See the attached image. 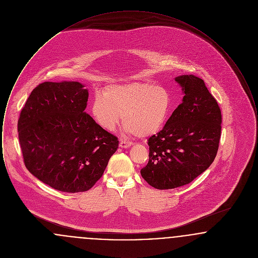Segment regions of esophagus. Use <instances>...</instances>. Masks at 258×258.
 <instances>
[{"instance_id":"1","label":"esophagus","mask_w":258,"mask_h":258,"mask_svg":"<svg viewBox=\"0 0 258 258\" xmlns=\"http://www.w3.org/2000/svg\"><path fill=\"white\" fill-rule=\"evenodd\" d=\"M120 147L123 148V149H125V148H130L132 146V143L131 142H125V141H123V140H121L120 141V145H119Z\"/></svg>"}]
</instances>
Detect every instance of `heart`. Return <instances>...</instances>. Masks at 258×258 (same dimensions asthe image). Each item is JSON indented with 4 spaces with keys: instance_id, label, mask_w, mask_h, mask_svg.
I'll list each match as a JSON object with an SVG mask.
<instances>
[{
    "instance_id": "1",
    "label": "heart",
    "mask_w": 258,
    "mask_h": 258,
    "mask_svg": "<svg viewBox=\"0 0 258 258\" xmlns=\"http://www.w3.org/2000/svg\"><path fill=\"white\" fill-rule=\"evenodd\" d=\"M170 92L150 83L131 82L106 87L96 94L91 113L99 126L113 132L122 120L130 135L149 136L167 122L172 110Z\"/></svg>"
}]
</instances>
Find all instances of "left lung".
Returning a JSON list of instances; mask_svg holds the SVG:
<instances>
[{"label":"left lung","instance_id":"8db88e82","mask_svg":"<svg viewBox=\"0 0 258 258\" xmlns=\"http://www.w3.org/2000/svg\"><path fill=\"white\" fill-rule=\"evenodd\" d=\"M182 88V103L163 128L148 139L149 161L140 173L158 189H170L192 182L217 156L221 113L204 81L194 74L175 77Z\"/></svg>","mask_w":258,"mask_h":258}]
</instances>
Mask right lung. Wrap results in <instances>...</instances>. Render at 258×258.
I'll return each mask as SVG.
<instances>
[{"label": "right lung", "mask_w": 258, "mask_h": 258, "mask_svg": "<svg viewBox=\"0 0 258 258\" xmlns=\"http://www.w3.org/2000/svg\"><path fill=\"white\" fill-rule=\"evenodd\" d=\"M88 98L80 82H44L33 90L18 120L27 169L63 192L90 189L119 146L85 112Z\"/></svg>", "instance_id": "obj_1"}]
</instances>
